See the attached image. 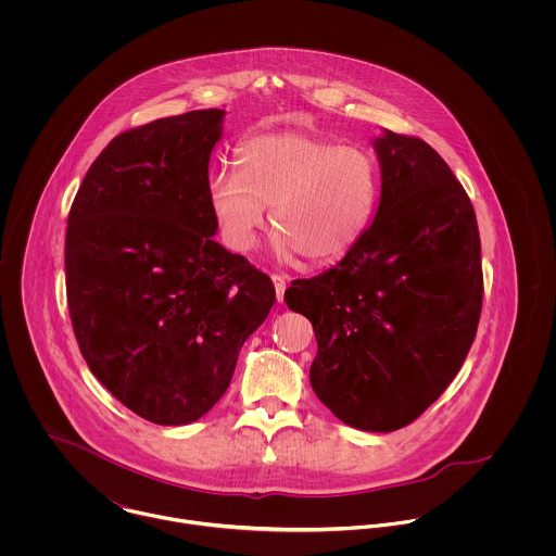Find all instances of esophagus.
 Masks as SVG:
<instances>
[{"label": "esophagus", "instance_id": "34e87169", "mask_svg": "<svg viewBox=\"0 0 556 556\" xmlns=\"http://www.w3.org/2000/svg\"><path fill=\"white\" fill-rule=\"evenodd\" d=\"M271 282H274V289H276V300L282 302V300H285V289H287V276L274 274V276H271Z\"/></svg>", "mask_w": 556, "mask_h": 556}]
</instances>
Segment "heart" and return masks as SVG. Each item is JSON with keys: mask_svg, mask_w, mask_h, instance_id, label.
<instances>
[{"mask_svg": "<svg viewBox=\"0 0 556 556\" xmlns=\"http://www.w3.org/2000/svg\"><path fill=\"white\" fill-rule=\"evenodd\" d=\"M379 190V164L368 150L304 132H271L239 146L238 170H216L207 201L236 252L256 245L271 207L280 254L331 261L364 236Z\"/></svg>", "mask_w": 556, "mask_h": 556, "instance_id": "heart-1", "label": "heart"}]
</instances>
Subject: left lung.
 <instances>
[{
	"label": "left lung",
	"mask_w": 556,
	"mask_h": 556,
	"mask_svg": "<svg viewBox=\"0 0 556 556\" xmlns=\"http://www.w3.org/2000/svg\"><path fill=\"white\" fill-rule=\"evenodd\" d=\"M375 220L344 258L285 291L311 318V386L346 426L394 432L458 375L481 313L473 205L447 162L415 137L383 130Z\"/></svg>",
	"instance_id": "left-lung-1"
}]
</instances>
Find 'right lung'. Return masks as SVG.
Listing matches in <instances>:
<instances>
[{"label": "right lung", "mask_w": 556, "mask_h": 556, "mask_svg": "<svg viewBox=\"0 0 556 556\" xmlns=\"http://www.w3.org/2000/svg\"><path fill=\"white\" fill-rule=\"evenodd\" d=\"M223 109L156 119L115 137L68 216L66 293L93 377L160 426L203 417L276 291L214 236L210 156Z\"/></svg>", "instance_id": "1"}]
</instances>
